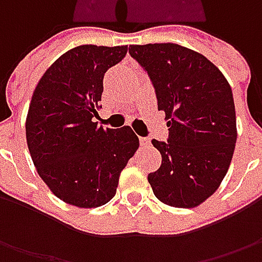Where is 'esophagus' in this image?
Wrapping results in <instances>:
<instances>
[{
  "mask_svg": "<svg viewBox=\"0 0 262 262\" xmlns=\"http://www.w3.org/2000/svg\"><path fill=\"white\" fill-rule=\"evenodd\" d=\"M140 144L141 146H150V140L146 137H140Z\"/></svg>",
  "mask_w": 262,
  "mask_h": 262,
  "instance_id": "esophagus-1",
  "label": "esophagus"
}]
</instances>
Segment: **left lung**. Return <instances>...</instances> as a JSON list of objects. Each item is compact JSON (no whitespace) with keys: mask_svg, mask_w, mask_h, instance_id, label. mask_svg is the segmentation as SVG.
Wrapping results in <instances>:
<instances>
[{"mask_svg":"<svg viewBox=\"0 0 262 262\" xmlns=\"http://www.w3.org/2000/svg\"><path fill=\"white\" fill-rule=\"evenodd\" d=\"M155 87L157 109L166 114L167 143L151 140L162 165L147 179L157 200L192 208L226 176L236 144L232 89L206 56L176 43L131 45Z\"/></svg>","mask_w":262,"mask_h":262,"instance_id":"1","label":"left lung"}]
</instances>
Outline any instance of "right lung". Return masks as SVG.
<instances>
[{
    "label": "right lung",
    "mask_w": 262,
    "mask_h": 262,
    "mask_svg": "<svg viewBox=\"0 0 262 262\" xmlns=\"http://www.w3.org/2000/svg\"><path fill=\"white\" fill-rule=\"evenodd\" d=\"M128 46L81 45L61 55L39 80L26 119V140L39 176L59 200L83 208L115 196L119 175L140 146L129 126L93 122L103 77Z\"/></svg>",
    "instance_id": "right-lung-1"
}]
</instances>
